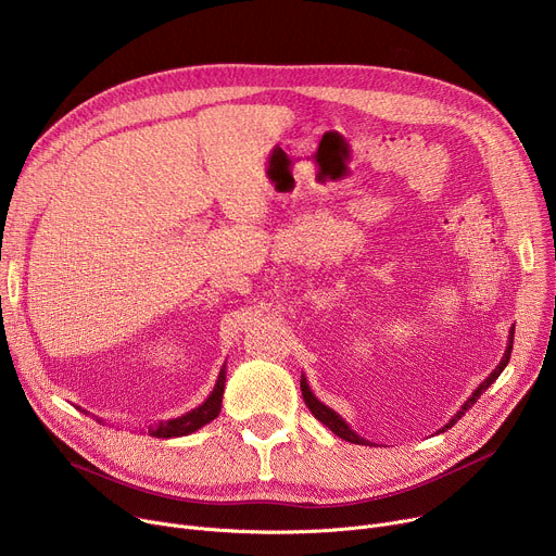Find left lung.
Segmentation results:
<instances>
[{
    "instance_id": "1",
    "label": "left lung",
    "mask_w": 556,
    "mask_h": 556,
    "mask_svg": "<svg viewBox=\"0 0 556 556\" xmlns=\"http://www.w3.org/2000/svg\"><path fill=\"white\" fill-rule=\"evenodd\" d=\"M507 349H505V353H503V359L498 362V366L494 368V371L483 380V382H480L478 387H476V391L465 400V404L460 406V409L452 416V420L445 425V427H442V429H438V433H442V431H445V429H452L463 416H465V412H469L471 409V404L480 397V395H483L494 382H496V378L503 374V368L507 366V362H509V355H511V344H514V326L509 328V338H507ZM302 395H304V400H306V404H308V409H311V414L321 422V425H326L332 433H336V435H340L342 440H346V442H353V445H371V442H368V440H364L362 435H357L351 427H349V422L338 414V412H332L330 409V406H326L321 400H317L315 397V393L311 391V387H308V380L302 376Z\"/></svg>"
}]
</instances>
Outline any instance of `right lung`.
Returning a JSON list of instances; mask_svg holds the SVG:
<instances>
[{
  "label": "right lung",
  "instance_id": "right-lung-1",
  "mask_svg": "<svg viewBox=\"0 0 556 556\" xmlns=\"http://www.w3.org/2000/svg\"><path fill=\"white\" fill-rule=\"evenodd\" d=\"M224 389H226V364H224V368H220L212 393L207 395V400L203 404L197 406V409L182 414L178 418L144 425L147 427L144 431L154 438H180V435H190V433L199 431L201 427H205L207 422H212L218 416L220 402H224ZM98 422H102V420L98 418Z\"/></svg>",
  "mask_w": 556,
  "mask_h": 556
}]
</instances>
